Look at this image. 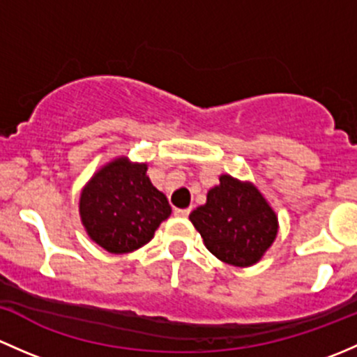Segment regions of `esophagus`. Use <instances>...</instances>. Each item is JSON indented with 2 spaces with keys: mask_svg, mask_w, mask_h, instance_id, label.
<instances>
[{
  "mask_svg": "<svg viewBox=\"0 0 357 357\" xmlns=\"http://www.w3.org/2000/svg\"><path fill=\"white\" fill-rule=\"evenodd\" d=\"M189 213H190V208H183V209H175V215L177 216H180V218H187V216H189Z\"/></svg>",
  "mask_w": 357,
  "mask_h": 357,
  "instance_id": "obj_1",
  "label": "esophagus"
}]
</instances>
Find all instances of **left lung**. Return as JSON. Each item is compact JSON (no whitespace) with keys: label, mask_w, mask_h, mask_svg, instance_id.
Wrapping results in <instances>:
<instances>
[{"label":"left lung","mask_w":357,"mask_h":357,"mask_svg":"<svg viewBox=\"0 0 357 357\" xmlns=\"http://www.w3.org/2000/svg\"><path fill=\"white\" fill-rule=\"evenodd\" d=\"M189 220L213 256L238 268L261 261L278 234V216L263 192L229 174L220 175Z\"/></svg>","instance_id":"1"}]
</instances>
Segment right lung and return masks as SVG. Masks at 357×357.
I'll use <instances>...</instances> for the list:
<instances>
[{
    "mask_svg": "<svg viewBox=\"0 0 357 357\" xmlns=\"http://www.w3.org/2000/svg\"><path fill=\"white\" fill-rule=\"evenodd\" d=\"M79 215L91 241L112 255H125L148 244L172 208L149 180L148 163L116 156L82 187Z\"/></svg>",
    "mask_w": 357,
    "mask_h": 357,
    "instance_id": "1",
    "label": "right lung"
}]
</instances>
